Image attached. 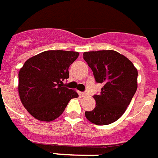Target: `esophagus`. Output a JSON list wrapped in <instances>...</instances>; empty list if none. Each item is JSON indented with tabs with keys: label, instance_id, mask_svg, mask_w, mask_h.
Instances as JSON below:
<instances>
[{
	"label": "esophagus",
	"instance_id": "esophagus-1",
	"mask_svg": "<svg viewBox=\"0 0 158 158\" xmlns=\"http://www.w3.org/2000/svg\"><path fill=\"white\" fill-rule=\"evenodd\" d=\"M81 95L83 97L89 96V93H87V92H84V93H81Z\"/></svg>",
	"mask_w": 158,
	"mask_h": 158
}]
</instances>
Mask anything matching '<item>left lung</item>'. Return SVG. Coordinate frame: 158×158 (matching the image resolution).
<instances>
[{"instance_id": "left-lung-1", "label": "left lung", "mask_w": 158, "mask_h": 158, "mask_svg": "<svg viewBox=\"0 0 158 158\" xmlns=\"http://www.w3.org/2000/svg\"><path fill=\"white\" fill-rule=\"evenodd\" d=\"M84 59L98 83L103 84L99 95H94L96 106L85 111L95 125L115 122L125 113L137 90L138 70L124 55L113 50L84 52Z\"/></svg>"}]
</instances>
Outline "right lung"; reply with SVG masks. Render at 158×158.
<instances>
[{
	"label": "right lung",
	"mask_w": 158,
	"mask_h": 158,
	"mask_svg": "<svg viewBox=\"0 0 158 158\" xmlns=\"http://www.w3.org/2000/svg\"><path fill=\"white\" fill-rule=\"evenodd\" d=\"M79 53L69 51H46L28 59L19 72L20 101L32 116L52 121L61 115L77 92L63 87L69 78V65Z\"/></svg>",
	"instance_id": "1"
}]
</instances>
